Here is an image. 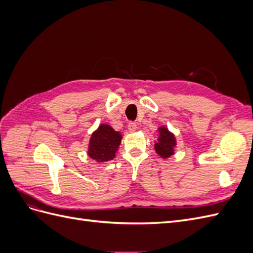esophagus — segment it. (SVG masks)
<instances>
[{
    "instance_id": "34e87169",
    "label": "esophagus",
    "mask_w": 253,
    "mask_h": 253,
    "mask_svg": "<svg viewBox=\"0 0 253 253\" xmlns=\"http://www.w3.org/2000/svg\"><path fill=\"white\" fill-rule=\"evenodd\" d=\"M127 128H128L129 132L134 133V132H136V129H137V125L135 124V122H129L128 126H127Z\"/></svg>"
}]
</instances>
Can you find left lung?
Listing matches in <instances>:
<instances>
[{
	"instance_id": "8db88e82",
	"label": "left lung",
	"mask_w": 253,
	"mask_h": 253,
	"mask_svg": "<svg viewBox=\"0 0 253 253\" xmlns=\"http://www.w3.org/2000/svg\"><path fill=\"white\" fill-rule=\"evenodd\" d=\"M156 132L158 133V138L157 141H154L155 152L164 159L174 155L175 148L177 145L175 135L170 132L166 126H160Z\"/></svg>"
}]
</instances>
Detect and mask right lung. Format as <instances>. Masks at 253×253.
Here are the masks:
<instances>
[{"label":"right lung","mask_w":253,"mask_h":253,"mask_svg":"<svg viewBox=\"0 0 253 253\" xmlns=\"http://www.w3.org/2000/svg\"><path fill=\"white\" fill-rule=\"evenodd\" d=\"M121 139L120 132L115 131L109 125L101 124L90 135L87 155L99 164L109 162L116 156Z\"/></svg>","instance_id":"1"}]
</instances>
